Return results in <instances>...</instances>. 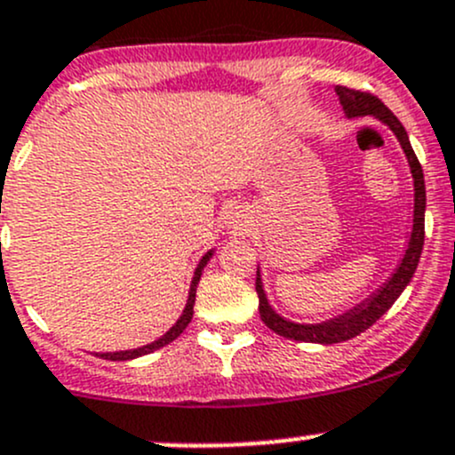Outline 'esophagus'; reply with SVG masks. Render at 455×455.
Instances as JSON below:
<instances>
[{
	"label": "esophagus",
	"mask_w": 455,
	"mask_h": 455,
	"mask_svg": "<svg viewBox=\"0 0 455 455\" xmlns=\"http://www.w3.org/2000/svg\"><path fill=\"white\" fill-rule=\"evenodd\" d=\"M228 227L233 228L235 233H249L251 231V218L240 209H233L231 213L227 215Z\"/></svg>",
	"instance_id": "obj_1"
}]
</instances>
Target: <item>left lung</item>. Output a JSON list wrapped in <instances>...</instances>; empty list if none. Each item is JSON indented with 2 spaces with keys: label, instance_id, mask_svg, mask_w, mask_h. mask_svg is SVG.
<instances>
[{
  "label": "left lung",
  "instance_id": "8db88e82",
  "mask_svg": "<svg viewBox=\"0 0 455 455\" xmlns=\"http://www.w3.org/2000/svg\"><path fill=\"white\" fill-rule=\"evenodd\" d=\"M339 100H341L343 114L347 118H361L371 116L385 127L392 130L396 136L398 145H401L403 154H405L407 164H410L411 173V185H414V213H411V233L407 240V249L403 253L401 261L394 268V273L380 283L371 295L365 297L363 301L355 304L352 308L343 310L341 315L330 316V319L319 321V323H297V321L286 319L270 306L268 297L264 291V279H261V268L257 266V282L255 291L259 297V316L275 334L279 337L292 339V341H304V343H321V346H332V343L347 341V339L356 337V334L365 332L371 323L380 319L394 301L403 295L407 286H410L411 277H414L416 268H419L420 253H423L425 244V206H427V194H425V176L423 167H420L419 158H416L414 149H411L410 136H407L405 127L401 125L396 116L380 103L376 96L368 94V92L359 90H347V87L337 85Z\"/></svg>",
  "mask_w": 455,
  "mask_h": 455
}]
</instances>
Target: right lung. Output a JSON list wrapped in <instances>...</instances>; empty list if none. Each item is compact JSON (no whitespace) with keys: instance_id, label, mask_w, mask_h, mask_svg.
Returning <instances> with one entry per match:
<instances>
[{"instance_id":"right-lung-1","label":"right lung","mask_w":455,"mask_h":455,"mask_svg":"<svg viewBox=\"0 0 455 455\" xmlns=\"http://www.w3.org/2000/svg\"><path fill=\"white\" fill-rule=\"evenodd\" d=\"M215 249L206 251L204 255H202V259L198 261V266H196L194 270V279H191V286H189V297H187V304H185V310H182V315L178 316L176 323L172 325V328L167 330V332L163 334V337H158L156 341L147 343V346H140V347H134V350H121V352H96V356H100V359H108V361H132V359H139V356H145V355H151V352L160 350V347L169 346V343L173 341V339L180 337L182 332H185L187 325L191 323V319H194V304H196V291H198V283H200V277H202V270H204V266L209 264V259L213 257Z\"/></svg>"}]
</instances>
